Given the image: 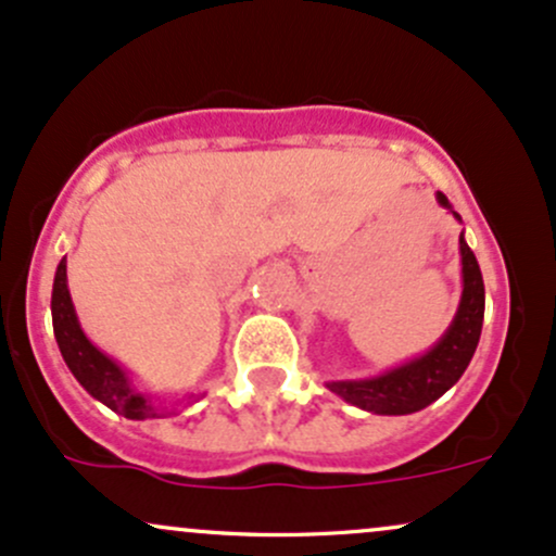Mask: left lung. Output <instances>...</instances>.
I'll list each match as a JSON object with an SVG mask.
<instances>
[{
	"mask_svg": "<svg viewBox=\"0 0 556 556\" xmlns=\"http://www.w3.org/2000/svg\"><path fill=\"white\" fill-rule=\"evenodd\" d=\"M435 199H439L441 207L452 210V204L441 191ZM454 217L463 220L457 212H454ZM459 254H463V299H459L452 326L441 336L439 344L428 349L422 357L404 362V365L380 372L376 378L330 380L326 386L333 394L372 415H413L439 396H444L463 378L472 354H476L480 328H483L485 289L478 260L472 249L467 247L465 236H459Z\"/></svg>",
	"mask_w": 556,
	"mask_h": 556,
	"instance_id": "left-lung-1",
	"label": "left lung"
}]
</instances>
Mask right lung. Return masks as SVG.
<instances>
[{
    "label": "right lung",
    "instance_id": "right-lung-1",
    "mask_svg": "<svg viewBox=\"0 0 556 556\" xmlns=\"http://www.w3.org/2000/svg\"><path fill=\"white\" fill-rule=\"evenodd\" d=\"M52 326L54 339L62 352V359L71 372L97 402L108 404L112 413L128 417V420H149V417H165L167 409L157 407L147 394L134 389L126 370L99 352L80 330L76 307H73L71 291H67V262L62 257L54 273L52 286Z\"/></svg>",
    "mask_w": 556,
    "mask_h": 556
}]
</instances>
